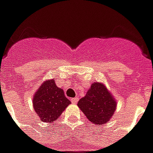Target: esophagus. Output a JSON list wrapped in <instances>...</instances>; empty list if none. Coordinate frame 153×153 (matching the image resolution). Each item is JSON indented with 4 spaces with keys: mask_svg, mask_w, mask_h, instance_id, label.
Here are the masks:
<instances>
[{
    "mask_svg": "<svg viewBox=\"0 0 153 153\" xmlns=\"http://www.w3.org/2000/svg\"><path fill=\"white\" fill-rule=\"evenodd\" d=\"M71 102L73 103H76L78 101H79V97H74V98H71Z\"/></svg>",
    "mask_w": 153,
    "mask_h": 153,
    "instance_id": "1",
    "label": "esophagus"
}]
</instances>
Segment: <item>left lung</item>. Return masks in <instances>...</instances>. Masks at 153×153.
Listing matches in <instances>:
<instances>
[{
    "mask_svg": "<svg viewBox=\"0 0 153 153\" xmlns=\"http://www.w3.org/2000/svg\"><path fill=\"white\" fill-rule=\"evenodd\" d=\"M78 106L90 121L100 125L109 121L115 112L116 103L106 87L94 83L86 96L79 101Z\"/></svg>",
    "mask_w": 153,
    "mask_h": 153,
    "instance_id": "obj_1",
    "label": "left lung"
}]
</instances>
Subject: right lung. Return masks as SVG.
<instances>
[{"mask_svg": "<svg viewBox=\"0 0 153 153\" xmlns=\"http://www.w3.org/2000/svg\"><path fill=\"white\" fill-rule=\"evenodd\" d=\"M33 107L43 122H52L70 104L62 89L57 88L54 79L47 80L37 91L33 97Z\"/></svg>", "mask_w": 153, "mask_h": 153, "instance_id": "obj_1", "label": "right lung"}]
</instances>
